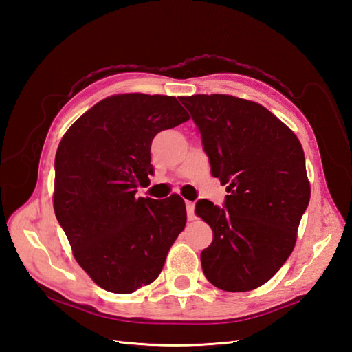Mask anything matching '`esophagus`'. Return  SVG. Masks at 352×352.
I'll list each match as a JSON object with an SVG mask.
<instances>
[{"instance_id":"1","label":"esophagus","mask_w":352,"mask_h":352,"mask_svg":"<svg viewBox=\"0 0 352 352\" xmlns=\"http://www.w3.org/2000/svg\"><path fill=\"white\" fill-rule=\"evenodd\" d=\"M194 210H195V204L192 201H186V211H188V219L189 220H194L195 214H194Z\"/></svg>"}]
</instances>
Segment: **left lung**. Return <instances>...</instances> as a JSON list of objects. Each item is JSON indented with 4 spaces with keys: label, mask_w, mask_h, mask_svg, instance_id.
<instances>
[{
    "label": "left lung",
    "mask_w": 352,
    "mask_h": 352,
    "mask_svg": "<svg viewBox=\"0 0 352 352\" xmlns=\"http://www.w3.org/2000/svg\"><path fill=\"white\" fill-rule=\"evenodd\" d=\"M201 135L225 204L199 199L195 214L212 242L201 252L208 282L247 292L269 282L289 257L310 202L302 146L263 105L232 95L182 97Z\"/></svg>",
    "instance_id": "1"
}]
</instances>
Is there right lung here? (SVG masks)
Segmentation results:
<instances>
[{
    "label": "right lung",
    "instance_id": "1",
    "mask_svg": "<svg viewBox=\"0 0 352 352\" xmlns=\"http://www.w3.org/2000/svg\"><path fill=\"white\" fill-rule=\"evenodd\" d=\"M175 97H109L73 123L56 154L54 211L80 267L102 289L132 294L154 282L186 225L185 202L136 198L154 175V136L184 123Z\"/></svg>",
    "mask_w": 352,
    "mask_h": 352
}]
</instances>
